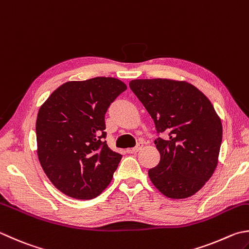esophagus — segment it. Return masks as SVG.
Returning <instances> with one entry per match:
<instances>
[{"instance_id": "1", "label": "esophagus", "mask_w": 249, "mask_h": 249, "mask_svg": "<svg viewBox=\"0 0 249 249\" xmlns=\"http://www.w3.org/2000/svg\"><path fill=\"white\" fill-rule=\"evenodd\" d=\"M142 147H143V144L142 143H138L137 146L133 147L132 149H130L129 152L132 153V154H137L139 151H141V149H142Z\"/></svg>"}]
</instances>
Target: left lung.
Wrapping results in <instances>:
<instances>
[{"mask_svg": "<svg viewBox=\"0 0 249 249\" xmlns=\"http://www.w3.org/2000/svg\"><path fill=\"white\" fill-rule=\"evenodd\" d=\"M129 87L151 115L160 154L148 177L169 198H186L205 185L218 163L221 120L210 101L184 81L140 79ZM163 137H160V134Z\"/></svg>", "mask_w": 249, "mask_h": 249, "instance_id": "obj_1", "label": "left lung"}]
</instances>
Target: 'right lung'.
Listing matches in <instances>:
<instances>
[{
    "label": "right lung",
    "instance_id": "add662e5",
    "mask_svg": "<svg viewBox=\"0 0 249 249\" xmlns=\"http://www.w3.org/2000/svg\"><path fill=\"white\" fill-rule=\"evenodd\" d=\"M126 90L115 78L70 81L52 93L37 114V156L56 189L92 199L109 184L121 160L106 143L105 114Z\"/></svg>",
    "mask_w": 249,
    "mask_h": 249
}]
</instances>
